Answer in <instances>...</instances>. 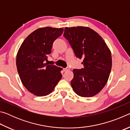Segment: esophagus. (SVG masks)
<instances>
[{
    "instance_id": "esophagus-1",
    "label": "esophagus",
    "mask_w": 130,
    "mask_h": 130,
    "mask_svg": "<svg viewBox=\"0 0 130 130\" xmlns=\"http://www.w3.org/2000/svg\"><path fill=\"white\" fill-rule=\"evenodd\" d=\"M63 71L67 72V71H68V70H69V68H64V69H63Z\"/></svg>"
}]
</instances>
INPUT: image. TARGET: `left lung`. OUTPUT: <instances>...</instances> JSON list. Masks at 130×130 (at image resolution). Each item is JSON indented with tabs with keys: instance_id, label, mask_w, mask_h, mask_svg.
<instances>
[{
	"instance_id": "8db88e82",
	"label": "left lung",
	"mask_w": 130,
	"mask_h": 130,
	"mask_svg": "<svg viewBox=\"0 0 130 130\" xmlns=\"http://www.w3.org/2000/svg\"><path fill=\"white\" fill-rule=\"evenodd\" d=\"M63 37L76 57L83 60L84 68L73 70V91L84 98L96 95L108 80L112 68L111 52L102 37L89 27H65Z\"/></svg>"
}]
</instances>
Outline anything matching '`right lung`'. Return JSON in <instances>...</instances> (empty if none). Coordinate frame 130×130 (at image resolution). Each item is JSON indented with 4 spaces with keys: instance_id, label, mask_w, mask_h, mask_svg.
<instances>
[{
    "instance_id": "obj_1",
    "label": "right lung",
    "mask_w": 130,
    "mask_h": 130,
    "mask_svg": "<svg viewBox=\"0 0 130 130\" xmlns=\"http://www.w3.org/2000/svg\"><path fill=\"white\" fill-rule=\"evenodd\" d=\"M63 28H39L31 33L17 53L16 64L22 83L31 93L43 96L53 91L62 78V68L49 65L47 56Z\"/></svg>"
}]
</instances>
